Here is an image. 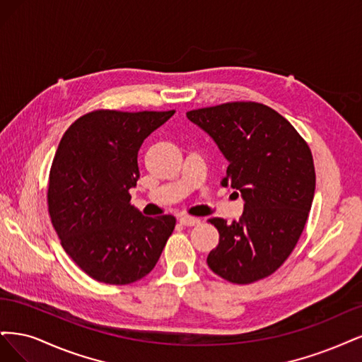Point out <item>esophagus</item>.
<instances>
[{
    "mask_svg": "<svg viewBox=\"0 0 362 362\" xmlns=\"http://www.w3.org/2000/svg\"><path fill=\"white\" fill-rule=\"evenodd\" d=\"M179 221H180V224H183L186 227H192V226L200 224V218H194V216H188V215H182L179 218Z\"/></svg>",
    "mask_w": 362,
    "mask_h": 362,
    "instance_id": "obj_1",
    "label": "esophagus"
}]
</instances>
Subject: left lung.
Instances as JSON below:
<instances>
[{
	"mask_svg": "<svg viewBox=\"0 0 362 362\" xmlns=\"http://www.w3.org/2000/svg\"><path fill=\"white\" fill-rule=\"evenodd\" d=\"M228 162L223 186L240 194L239 221L209 219L219 243L211 269L230 283L250 284L284 263L305 227L316 188L310 147L283 115L255 102H231L186 112Z\"/></svg>",
	"mask_w": 362,
	"mask_h": 362,
	"instance_id": "8db88e82",
	"label": "left lung"
}]
</instances>
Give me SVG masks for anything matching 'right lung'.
Returning a JSON list of instances; mask_svg holds the SVG:
<instances>
[{
  "mask_svg": "<svg viewBox=\"0 0 362 362\" xmlns=\"http://www.w3.org/2000/svg\"><path fill=\"white\" fill-rule=\"evenodd\" d=\"M174 111H93L63 135L48 188L52 224L64 251L88 276L124 286L158 263L176 218L144 216L131 204L138 150Z\"/></svg>",
  "mask_w": 362,
  "mask_h": 362,
  "instance_id": "1",
  "label": "right lung"
}]
</instances>
